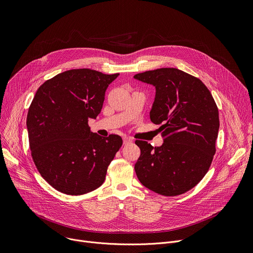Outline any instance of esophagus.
<instances>
[{
	"instance_id": "1",
	"label": "esophagus",
	"mask_w": 253,
	"mask_h": 253,
	"mask_svg": "<svg viewBox=\"0 0 253 253\" xmlns=\"http://www.w3.org/2000/svg\"><path fill=\"white\" fill-rule=\"evenodd\" d=\"M131 142H132L131 138H129V137H124L123 138V144H124V145H127V144H129Z\"/></svg>"
}]
</instances>
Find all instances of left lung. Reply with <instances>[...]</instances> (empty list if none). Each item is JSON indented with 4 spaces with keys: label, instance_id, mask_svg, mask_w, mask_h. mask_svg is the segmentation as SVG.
<instances>
[{
    "label": "left lung",
    "instance_id": "left-lung-1",
    "mask_svg": "<svg viewBox=\"0 0 253 253\" xmlns=\"http://www.w3.org/2000/svg\"><path fill=\"white\" fill-rule=\"evenodd\" d=\"M134 78L156 88L150 119L161 124L164 141L155 148L146 141H135L141 150L136 175L160 195L183 194L201 181L216 152L217 105L200 79L176 68L146 71Z\"/></svg>",
    "mask_w": 253,
    "mask_h": 253
}]
</instances>
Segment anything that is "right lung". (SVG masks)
I'll return each instance as SVG.
<instances>
[{"label":"right lung","mask_w":253,"mask_h":253,"mask_svg":"<svg viewBox=\"0 0 253 253\" xmlns=\"http://www.w3.org/2000/svg\"><path fill=\"white\" fill-rule=\"evenodd\" d=\"M118 73L68 70L44 82L29 107L27 128L33 161L56 190L82 195L100 187L122 138L91 132L90 118L100 114L106 89Z\"/></svg>","instance_id":"obj_1"}]
</instances>
